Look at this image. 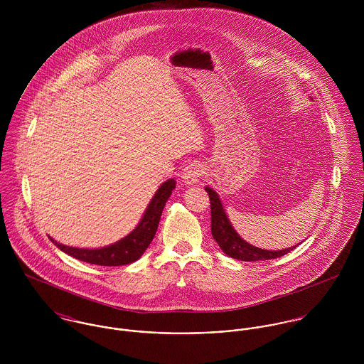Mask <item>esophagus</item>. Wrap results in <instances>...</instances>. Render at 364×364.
Returning <instances> with one entry per match:
<instances>
[{"label":"esophagus","instance_id":"1","mask_svg":"<svg viewBox=\"0 0 364 364\" xmlns=\"http://www.w3.org/2000/svg\"><path fill=\"white\" fill-rule=\"evenodd\" d=\"M202 175H203V165L198 161H193L185 166L182 179L186 185H195L200 181Z\"/></svg>","mask_w":364,"mask_h":364}]
</instances>
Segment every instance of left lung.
Wrapping results in <instances>:
<instances>
[{
  "instance_id": "8db88e82",
  "label": "left lung",
  "mask_w": 364,
  "mask_h": 364,
  "mask_svg": "<svg viewBox=\"0 0 364 364\" xmlns=\"http://www.w3.org/2000/svg\"><path fill=\"white\" fill-rule=\"evenodd\" d=\"M206 192L208 193L210 208H211V235L217 241L223 252L227 254L228 257L234 259L245 260V262L276 259L289 254L297 247L296 245L282 251H266V250L252 247L251 244L244 241L230 224L225 215V211L218 199V195L210 188H206Z\"/></svg>"
}]
</instances>
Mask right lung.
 I'll list each match as a JSON object with an SVG mask.
<instances>
[{
    "label": "right lung",
    "mask_w": 364,
    "mask_h": 364,
    "mask_svg": "<svg viewBox=\"0 0 364 364\" xmlns=\"http://www.w3.org/2000/svg\"><path fill=\"white\" fill-rule=\"evenodd\" d=\"M173 189H175L173 179L164 182L161 188L156 191L153 200L150 202L140 224L127 237L117 241L116 244H112L109 247L100 248V250H81V248L65 247L63 244H58L54 240H52L53 244L63 252L68 254L70 257L92 263V264L120 266V264L132 263L139 259L151 244L156 235L164 206Z\"/></svg>",
    "instance_id": "add662e5"
}]
</instances>
